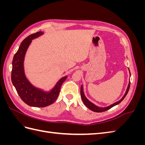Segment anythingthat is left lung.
I'll return each mask as SVG.
<instances>
[{
  "label": "left lung",
  "instance_id": "1",
  "mask_svg": "<svg viewBox=\"0 0 145 145\" xmlns=\"http://www.w3.org/2000/svg\"><path fill=\"white\" fill-rule=\"evenodd\" d=\"M129 72H130V71H129ZM129 87H130V81L129 82L128 88H127V89L126 91V93H125V95H123V97L121 99V100H119V101H118V102H116L114 103H113V104H112L111 105H109V106H108L107 107H105V108H100V107H99L97 106H96V105H95L94 103L91 102L89 100H88V99L85 97V95L84 94V93H83V86L82 85L81 86V89H80L81 97H82V101H83V103L85 104V105L88 108H89V109H91V111H93L94 112H103V111H107V110H108V109L112 108L113 106H116V105L119 104L121 102V101L125 99V97H126V95H127V94H128V91H129Z\"/></svg>",
  "mask_w": 145,
  "mask_h": 145
}]
</instances>
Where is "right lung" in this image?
Listing matches in <instances>:
<instances>
[{"mask_svg": "<svg viewBox=\"0 0 145 145\" xmlns=\"http://www.w3.org/2000/svg\"><path fill=\"white\" fill-rule=\"evenodd\" d=\"M43 34L39 31L25 38L14 56L12 60L11 81L21 99L29 106L33 107H45L53 103L58 97L62 83L67 79L65 76L56 83L50 91H44L34 86L26 77L24 72V62L26 52L32 42Z\"/></svg>", "mask_w": 145, "mask_h": 145, "instance_id": "obj_1", "label": "right lung"}]
</instances>
